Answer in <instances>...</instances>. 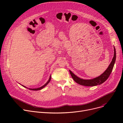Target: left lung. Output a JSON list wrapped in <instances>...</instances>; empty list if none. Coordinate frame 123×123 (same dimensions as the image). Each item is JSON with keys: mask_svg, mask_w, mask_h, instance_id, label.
Masks as SVG:
<instances>
[{"mask_svg": "<svg viewBox=\"0 0 123 123\" xmlns=\"http://www.w3.org/2000/svg\"><path fill=\"white\" fill-rule=\"evenodd\" d=\"M116 58V49L114 47V57L108 68L102 75H101L100 76L97 77V78H95L94 79H90V80H84V79H81L79 78V77L76 76L75 74H74L70 70L69 71L71 75L73 80L76 83L79 84L80 85H81L83 86H94L98 85H100L103 83H104L105 81H106L107 79L108 78L109 76L110 75V74L112 72V71L113 70L114 64L115 62Z\"/></svg>", "mask_w": 123, "mask_h": 123, "instance_id": "8db88e82", "label": "left lung"}]
</instances>
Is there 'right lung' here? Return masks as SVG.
Returning <instances> with one entry per match:
<instances>
[{"mask_svg": "<svg viewBox=\"0 0 123 123\" xmlns=\"http://www.w3.org/2000/svg\"><path fill=\"white\" fill-rule=\"evenodd\" d=\"M51 76H50V78H49V80L47 82V83L45 84H44L43 86H42V87H40V88H36V89H29V90H34V91H37V90H41V89H43L44 87H45L49 83V82L50 81V80H51ZM23 86V85H22ZM23 87H25V88H26V87L25 86H23Z\"/></svg>", "mask_w": 123, "mask_h": 123, "instance_id": "obj_1", "label": "right lung"}]
</instances>
